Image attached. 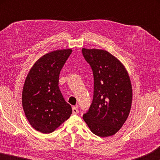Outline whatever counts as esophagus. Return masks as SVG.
<instances>
[{"mask_svg":"<svg viewBox=\"0 0 160 160\" xmlns=\"http://www.w3.org/2000/svg\"><path fill=\"white\" fill-rule=\"evenodd\" d=\"M78 112H79V110H78L76 107H72V113H78Z\"/></svg>","mask_w":160,"mask_h":160,"instance_id":"34e87169","label":"esophagus"}]
</instances>
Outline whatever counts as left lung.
<instances>
[{
	"instance_id": "obj_1",
	"label": "left lung",
	"mask_w": 160,
	"mask_h": 160,
	"mask_svg": "<svg viewBox=\"0 0 160 160\" xmlns=\"http://www.w3.org/2000/svg\"><path fill=\"white\" fill-rule=\"evenodd\" d=\"M94 76V95L83 119L91 131L99 137L117 132L131 111L132 92L125 67L105 50L82 49Z\"/></svg>"
}]
</instances>
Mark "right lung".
Listing matches in <instances>:
<instances>
[{
	"label": "right lung",
	"instance_id": "obj_1",
	"mask_svg": "<svg viewBox=\"0 0 160 160\" xmlns=\"http://www.w3.org/2000/svg\"><path fill=\"white\" fill-rule=\"evenodd\" d=\"M72 49L45 54L34 64L24 84L22 102L29 123L42 133H50L69 118L72 108L58 87L59 74Z\"/></svg>",
	"mask_w": 160,
	"mask_h": 160
}]
</instances>
